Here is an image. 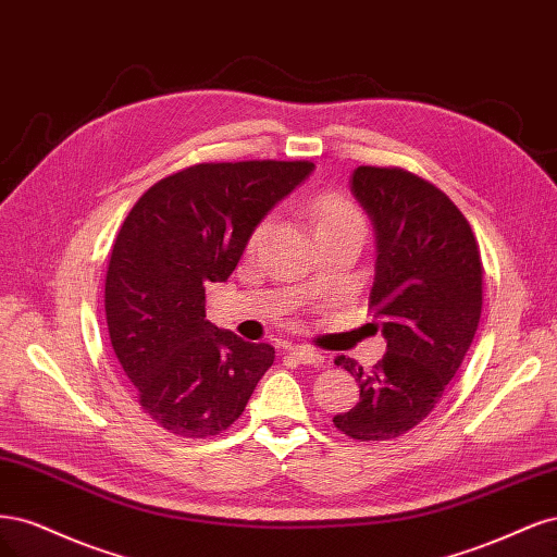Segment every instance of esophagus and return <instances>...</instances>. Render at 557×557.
I'll return each instance as SVG.
<instances>
[{"label":"esophagus","mask_w":557,"mask_h":557,"mask_svg":"<svg viewBox=\"0 0 557 557\" xmlns=\"http://www.w3.org/2000/svg\"><path fill=\"white\" fill-rule=\"evenodd\" d=\"M289 354L296 358L298 363H302V366H314V368L324 366V354H319L317 349H310V347H294V349H289Z\"/></svg>","instance_id":"obj_1"}]
</instances>
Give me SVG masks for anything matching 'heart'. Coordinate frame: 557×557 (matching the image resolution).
Listing matches in <instances>:
<instances>
[{
    "label": "heart",
    "instance_id": "heart-1",
    "mask_svg": "<svg viewBox=\"0 0 557 557\" xmlns=\"http://www.w3.org/2000/svg\"><path fill=\"white\" fill-rule=\"evenodd\" d=\"M312 220H314L317 231L329 228V226H345V224H361L363 226L361 214H358V210L345 199V196H339V194L317 196V199L312 201ZM265 228H268V224L261 222L252 231V236H249V247H255L261 240Z\"/></svg>",
    "mask_w": 557,
    "mask_h": 557
}]
</instances>
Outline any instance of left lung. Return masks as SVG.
<instances>
[{"label":"left lung","instance_id":"1","mask_svg":"<svg viewBox=\"0 0 557 557\" xmlns=\"http://www.w3.org/2000/svg\"><path fill=\"white\" fill-rule=\"evenodd\" d=\"M356 199L376 231L370 308L386 354L372 370L337 356L361 388L333 417L358 442L396 440L435 409L468 354L483 305V263L470 222L433 183L398 166H358Z\"/></svg>","mask_w":557,"mask_h":557}]
</instances>
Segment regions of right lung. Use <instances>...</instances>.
<instances>
[{
  "label": "right lung",
  "mask_w": 557,
  "mask_h": 557,
  "mask_svg": "<svg viewBox=\"0 0 557 557\" xmlns=\"http://www.w3.org/2000/svg\"><path fill=\"white\" fill-rule=\"evenodd\" d=\"M312 161H220L161 177L124 218L106 268V324L140 409L166 433L220 435L236 421L275 349L206 319L255 226Z\"/></svg>",
  "instance_id": "1"
}]
</instances>
